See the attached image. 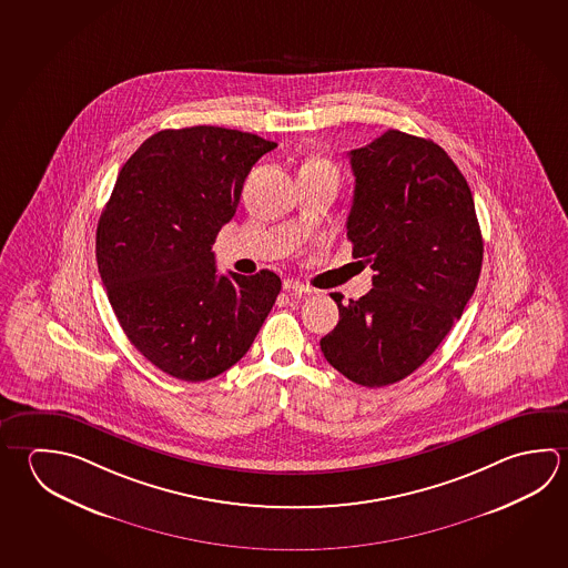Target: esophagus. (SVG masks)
I'll use <instances>...</instances> for the list:
<instances>
[{
	"label": "esophagus",
	"instance_id": "34e87169",
	"mask_svg": "<svg viewBox=\"0 0 568 568\" xmlns=\"http://www.w3.org/2000/svg\"><path fill=\"white\" fill-rule=\"evenodd\" d=\"M283 288L288 291V293H291V291H293V293H298V295H311V293H313V288L307 287V285H303L301 281L295 280L283 281Z\"/></svg>",
	"mask_w": 568,
	"mask_h": 568
}]
</instances>
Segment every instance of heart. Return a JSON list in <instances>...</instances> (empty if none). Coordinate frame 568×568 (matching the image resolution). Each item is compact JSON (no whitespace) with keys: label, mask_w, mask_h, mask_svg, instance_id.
I'll return each mask as SVG.
<instances>
[{"label":"heart","mask_w":568,"mask_h":568,"mask_svg":"<svg viewBox=\"0 0 568 568\" xmlns=\"http://www.w3.org/2000/svg\"><path fill=\"white\" fill-rule=\"evenodd\" d=\"M308 168H327V170H331V168H328L327 163H323V161H315V163H311V165H308Z\"/></svg>","instance_id":"b5f03b06"}]
</instances>
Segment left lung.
<instances>
[{
  "mask_svg": "<svg viewBox=\"0 0 568 568\" xmlns=\"http://www.w3.org/2000/svg\"><path fill=\"white\" fill-rule=\"evenodd\" d=\"M348 158L347 237L375 275L357 301L331 293L338 323L321 351L348 381L387 387L417 371L463 315L483 237L467 180L435 141L388 130Z\"/></svg>",
  "mask_w": 568,
  "mask_h": 568,
  "instance_id": "obj_1",
  "label": "left lung"
}]
</instances>
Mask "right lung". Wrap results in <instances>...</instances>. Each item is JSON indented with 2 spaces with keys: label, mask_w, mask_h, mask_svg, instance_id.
<instances>
[{
  "label": "right lung",
  "mask_w": 568,
  "mask_h": 568,
  "mask_svg": "<svg viewBox=\"0 0 568 568\" xmlns=\"http://www.w3.org/2000/svg\"><path fill=\"white\" fill-rule=\"evenodd\" d=\"M277 143L213 125L163 130L121 168L95 257L121 328L171 377L233 367L280 295L273 271L217 275L211 245L240 205L251 168Z\"/></svg>",
  "instance_id": "add662e5"
}]
</instances>
